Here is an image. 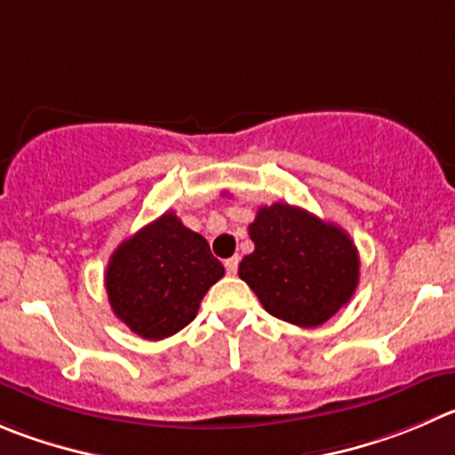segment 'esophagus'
Returning a JSON list of instances; mask_svg holds the SVG:
<instances>
[{
    "instance_id": "esophagus-1",
    "label": "esophagus",
    "mask_w": 455,
    "mask_h": 455,
    "mask_svg": "<svg viewBox=\"0 0 455 455\" xmlns=\"http://www.w3.org/2000/svg\"><path fill=\"white\" fill-rule=\"evenodd\" d=\"M225 270H228V275H235L239 270V257L225 259Z\"/></svg>"
}]
</instances>
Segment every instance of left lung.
<instances>
[{
    "instance_id": "left-lung-1",
    "label": "left lung",
    "mask_w": 455,
    "mask_h": 455,
    "mask_svg": "<svg viewBox=\"0 0 455 455\" xmlns=\"http://www.w3.org/2000/svg\"><path fill=\"white\" fill-rule=\"evenodd\" d=\"M248 230L254 252L243 257L239 276L272 317L315 328L348 304L360 281V254L339 225L272 203L259 207Z\"/></svg>"
}]
</instances>
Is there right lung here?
I'll return each mask as SVG.
<instances>
[{
  "mask_svg": "<svg viewBox=\"0 0 455 455\" xmlns=\"http://www.w3.org/2000/svg\"><path fill=\"white\" fill-rule=\"evenodd\" d=\"M223 275L207 241L185 228L174 212H165L116 248L105 288L116 317L156 341L188 326Z\"/></svg>",
  "mask_w": 455,
  "mask_h": 455,
  "instance_id": "obj_1",
  "label": "right lung"
}]
</instances>
